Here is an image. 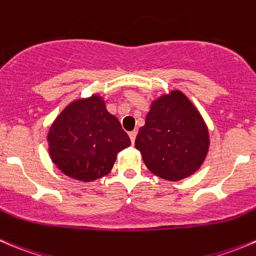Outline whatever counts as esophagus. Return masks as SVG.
Segmentation results:
<instances>
[{"label": "esophagus", "mask_w": 256, "mask_h": 256, "mask_svg": "<svg viewBox=\"0 0 256 256\" xmlns=\"http://www.w3.org/2000/svg\"><path fill=\"white\" fill-rule=\"evenodd\" d=\"M136 135H138V131L136 130H134V131H131L130 134H128V136H130V140H131V142H135V138H136Z\"/></svg>", "instance_id": "1"}]
</instances>
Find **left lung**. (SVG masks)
Instances as JSON below:
<instances>
[{
	"label": "left lung",
	"instance_id": "left-lung-1",
	"mask_svg": "<svg viewBox=\"0 0 256 256\" xmlns=\"http://www.w3.org/2000/svg\"><path fill=\"white\" fill-rule=\"evenodd\" d=\"M209 130L195 105L180 90L151 102L135 148L146 168L161 178L178 181L202 168L209 151Z\"/></svg>",
	"mask_w": 256,
	"mask_h": 256
}]
</instances>
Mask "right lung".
I'll return each instance as SVG.
<instances>
[{
  "label": "right lung",
  "mask_w": 256,
  "mask_h": 256,
  "mask_svg": "<svg viewBox=\"0 0 256 256\" xmlns=\"http://www.w3.org/2000/svg\"><path fill=\"white\" fill-rule=\"evenodd\" d=\"M47 141L57 168L84 182L108 175L118 152L131 145L118 118L106 110L100 95L68 104L52 122Z\"/></svg>",
  "instance_id": "add662e5"
}]
</instances>
